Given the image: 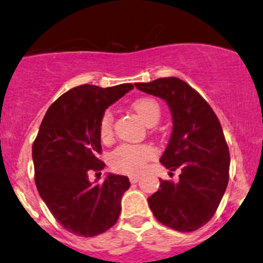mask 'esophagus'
Instances as JSON below:
<instances>
[{
  "label": "esophagus",
  "mask_w": 263,
  "mask_h": 263,
  "mask_svg": "<svg viewBox=\"0 0 263 263\" xmlns=\"http://www.w3.org/2000/svg\"><path fill=\"white\" fill-rule=\"evenodd\" d=\"M140 178H141V177H140L139 175H131V176H129V181H131V183L139 182Z\"/></svg>",
  "instance_id": "34e87169"
}]
</instances>
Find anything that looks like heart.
I'll list each match as a JSON object with an SVG mask.
<instances>
[{
    "label": "heart",
    "mask_w": 263,
    "mask_h": 263,
    "mask_svg": "<svg viewBox=\"0 0 263 263\" xmlns=\"http://www.w3.org/2000/svg\"><path fill=\"white\" fill-rule=\"evenodd\" d=\"M132 109L146 126L157 124L162 114L159 103L153 98L137 99L132 104ZM113 123L114 119L111 113L105 111L99 123V134L104 142H109L113 139ZM155 155L157 150L152 145L123 144L111 152L109 157V164L119 173L136 175L144 171L146 163L154 159Z\"/></svg>",
    "instance_id": "obj_1"
}]
</instances>
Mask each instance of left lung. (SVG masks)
Listing matches in <instances>:
<instances>
[{
  "label": "left lung",
  "instance_id": "left-lung-1",
  "mask_svg": "<svg viewBox=\"0 0 263 263\" xmlns=\"http://www.w3.org/2000/svg\"><path fill=\"white\" fill-rule=\"evenodd\" d=\"M135 86L170 106L173 129L160 163L171 172L181 171L178 182L160 180L159 190L147 198L150 210L173 230H198L213 217L229 182L230 154L220 121L182 80L158 78Z\"/></svg>",
  "mask_w": 263,
  "mask_h": 263
}]
</instances>
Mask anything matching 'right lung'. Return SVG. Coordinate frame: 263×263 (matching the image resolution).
<instances>
[{
  "label": "right lung",
  "instance_id": "add662e5",
  "mask_svg": "<svg viewBox=\"0 0 263 263\" xmlns=\"http://www.w3.org/2000/svg\"><path fill=\"white\" fill-rule=\"evenodd\" d=\"M132 88L131 83L72 88L51 104L33 142L38 193L56 221L78 236L100 235L118 221L128 177L109 173L104 182L91 183L88 173L105 167L99 159L104 111Z\"/></svg>",
  "mask_w": 263,
  "mask_h": 263
}]
</instances>
